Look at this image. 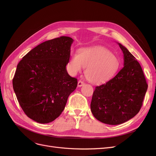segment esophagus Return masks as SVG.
<instances>
[{
	"instance_id": "esophagus-1",
	"label": "esophagus",
	"mask_w": 156,
	"mask_h": 156,
	"mask_svg": "<svg viewBox=\"0 0 156 156\" xmlns=\"http://www.w3.org/2000/svg\"><path fill=\"white\" fill-rule=\"evenodd\" d=\"M84 84V82H83L82 81H81V80H79V81H78V84H77V85H78V87H81L83 86Z\"/></svg>"
}]
</instances>
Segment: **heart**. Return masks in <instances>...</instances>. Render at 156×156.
<instances>
[{
    "label": "heart",
    "mask_w": 156,
    "mask_h": 156,
    "mask_svg": "<svg viewBox=\"0 0 156 156\" xmlns=\"http://www.w3.org/2000/svg\"><path fill=\"white\" fill-rule=\"evenodd\" d=\"M119 58L102 47L83 49L72 55L69 62L71 74L75 75L86 68L84 74L90 82L101 83L108 81L119 68Z\"/></svg>",
    "instance_id": "b5f03b06"
}]
</instances>
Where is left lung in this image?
<instances>
[{
	"label": "left lung",
	"mask_w": 156,
	"mask_h": 156,
	"mask_svg": "<svg viewBox=\"0 0 156 156\" xmlns=\"http://www.w3.org/2000/svg\"><path fill=\"white\" fill-rule=\"evenodd\" d=\"M118 44L124 54V67L115 77L96 87L90 104L94 116L109 125L124 123L137 114L148 88L138 61L124 46Z\"/></svg>",
	"instance_id": "obj_1"
}]
</instances>
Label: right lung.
<instances>
[{"instance_id":"right-lung-1","label":"right lung","mask_w":156,"mask_h":156,"mask_svg":"<svg viewBox=\"0 0 156 156\" xmlns=\"http://www.w3.org/2000/svg\"><path fill=\"white\" fill-rule=\"evenodd\" d=\"M72 37L61 36L41 43L23 56L13 78V88L25 115L40 124L58 118L77 79L66 70Z\"/></svg>"}]
</instances>
